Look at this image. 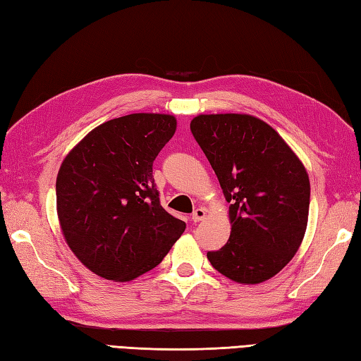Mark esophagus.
I'll return each instance as SVG.
<instances>
[{"instance_id":"obj_1","label":"esophagus","mask_w":361,"mask_h":361,"mask_svg":"<svg viewBox=\"0 0 361 361\" xmlns=\"http://www.w3.org/2000/svg\"><path fill=\"white\" fill-rule=\"evenodd\" d=\"M206 217V209L204 208H197L194 212H192V221H202L203 219Z\"/></svg>"}]
</instances>
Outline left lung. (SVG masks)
<instances>
[{
    "label": "left lung",
    "instance_id": "obj_1",
    "mask_svg": "<svg viewBox=\"0 0 361 361\" xmlns=\"http://www.w3.org/2000/svg\"><path fill=\"white\" fill-rule=\"evenodd\" d=\"M190 132L231 203V235L208 251L211 265L240 283L273 278L296 255L307 228L305 167L274 128L250 114H200Z\"/></svg>",
    "mask_w": 361,
    "mask_h": 361
}]
</instances>
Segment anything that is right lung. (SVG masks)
<instances>
[{
    "mask_svg": "<svg viewBox=\"0 0 361 361\" xmlns=\"http://www.w3.org/2000/svg\"><path fill=\"white\" fill-rule=\"evenodd\" d=\"M175 128L171 114L106 121L60 166V226L74 255L97 276L124 282L150 271L185 231V221L161 206L152 175Z\"/></svg>",
    "mask_w": 361,
    "mask_h": 361,
    "instance_id": "right-lung-1",
    "label": "right lung"
}]
</instances>
